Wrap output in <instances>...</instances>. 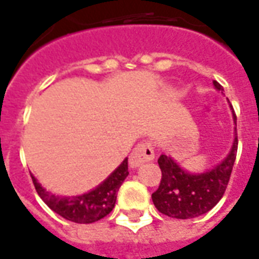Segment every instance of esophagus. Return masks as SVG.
Listing matches in <instances>:
<instances>
[{
    "label": "esophagus",
    "instance_id": "obj_1",
    "mask_svg": "<svg viewBox=\"0 0 259 259\" xmlns=\"http://www.w3.org/2000/svg\"><path fill=\"white\" fill-rule=\"evenodd\" d=\"M155 157L154 154V147L150 141H143L140 144L135 147L129 157V165L132 168H137L144 162H150Z\"/></svg>",
    "mask_w": 259,
    "mask_h": 259
}]
</instances>
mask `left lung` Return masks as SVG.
Instances as JSON below:
<instances>
[{
    "label": "left lung",
    "instance_id": "8db88e82",
    "mask_svg": "<svg viewBox=\"0 0 259 259\" xmlns=\"http://www.w3.org/2000/svg\"><path fill=\"white\" fill-rule=\"evenodd\" d=\"M213 85L217 90L223 91L222 85L215 80ZM233 120L236 124L237 118L234 112ZM237 144V135H234L233 146L226 158L204 174H189L172 158L162 154L158 158L162 178L158 190L151 195L158 211L176 219H191L212 209L222 198L228 187L236 161Z\"/></svg>",
    "mask_w": 259,
    "mask_h": 259
}]
</instances>
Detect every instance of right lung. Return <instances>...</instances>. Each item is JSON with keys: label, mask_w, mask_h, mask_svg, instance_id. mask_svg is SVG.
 <instances>
[{"label": "right lung", "mask_w": 259, "mask_h": 259, "mask_svg": "<svg viewBox=\"0 0 259 259\" xmlns=\"http://www.w3.org/2000/svg\"><path fill=\"white\" fill-rule=\"evenodd\" d=\"M127 158L108 176L107 179L98 185L94 190L81 195L59 197L47 191L37 179L30 174L33 185L37 194L54 212H57L65 219L74 223H93L105 218L112 211L119 187L127 178Z\"/></svg>", "instance_id": "1"}]
</instances>
